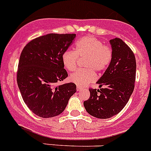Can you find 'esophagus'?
I'll return each mask as SVG.
<instances>
[{
	"instance_id": "esophagus-1",
	"label": "esophagus",
	"mask_w": 151,
	"mask_h": 151,
	"mask_svg": "<svg viewBox=\"0 0 151 151\" xmlns=\"http://www.w3.org/2000/svg\"><path fill=\"white\" fill-rule=\"evenodd\" d=\"M82 89H83V88L80 87V86H77V91H80L82 90Z\"/></svg>"
}]
</instances>
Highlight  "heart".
<instances>
[{
  "label": "heart",
  "instance_id": "b5f03b06",
  "mask_svg": "<svg viewBox=\"0 0 151 151\" xmlns=\"http://www.w3.org/2000/svg\"><path fill=\"white\" fill-rule=\"evenodd\" d=\"M112 50L97 38L85 36L76 43L75 50H66L62 56L63 66L69 71L77 68L78 57H86L84 66L86 69L78 70L70 75L69 80L78 86H84L96 79L94 70L101 72L110 65L112 60Z\"/></svg>",
  "mask_w": 151,
  "mask_h": 151
}]
</instances>
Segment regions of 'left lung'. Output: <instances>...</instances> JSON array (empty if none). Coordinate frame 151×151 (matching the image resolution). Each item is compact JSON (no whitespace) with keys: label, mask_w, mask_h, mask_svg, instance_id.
<instances>
[{"label":"left lung","mask_w":151,"mask_h":151,"mask_svg":"<svg viewBox=\"0 0 151 151\" xmlns=\"http://www.w3.org/2000/svg\"><path fill=\"white\" fill-rule=\"evenodd\" d=\"M110 43L112 60L97 81L101 88L89 89L90 97L84 101L86 111L98 119L111 118L118 114L128 103L134 88L136 60L132 50L120 38L111 39Z\"/></svg>","instance_id":"left-lung-1"}]
</instances>
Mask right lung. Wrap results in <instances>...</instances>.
<instances>
[{"mask_svg":"<svg viewBox=\"0 0 151 151\" xmlns=\"http://www.w3.org/2000/svg\"><path fill=\"white\" fill-rule=\"evenodd\" d=\"M76 34H47L32 40L21 53L17 84L29 110L42 118L60 115L76 91V84L57 85L68 76L62 56Z\"/></svg>","mask_w":151,"mask_h":151,"instance_id":"add662e5","label":"right lung"}]
</instances>
